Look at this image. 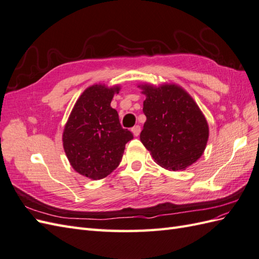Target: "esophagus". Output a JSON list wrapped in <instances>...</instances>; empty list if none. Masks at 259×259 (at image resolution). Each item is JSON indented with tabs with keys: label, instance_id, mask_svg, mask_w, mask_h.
<instances>
[{
	"label": "esophagus",
	"instance_id": "esophagus-1",
	"mask_svg": "<svg viewBox=\"0 0 259 259\" xmlns=\"http://www.w3.org/2000/svg\"><path fill=\"white\" fill-rule=\"evenodd\" d=\"M141 126L140 125H136V126H134V127L133 128H132V133H133V135L134 136H138V135H140L141 134Z\"/></svg>",
	"mask_w": 259,
	"mask_h": 259
}]
</instances>
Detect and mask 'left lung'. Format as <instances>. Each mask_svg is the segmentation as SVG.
<instances>
[{
    "instance_id": "1",
    "label": "left lung",
    "mask_w": 259,
    "mask_h": 259,
    "mask_svg": "<svg viewBox=\"0 0 259 259\" xmlns=\"http://www.w3.org/2000/svg\"><path fill=\"white\" fill-rule=\"evenodd\" d=\"M137 87L146 97L141 142L157 165L170 171L186 170L202 156L209 140V125L202 111L178 84Z\"/></svg>"
}]
</instances>
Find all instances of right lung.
<instances>
[{
  "label": "right lung",
  "instance_id": "obj_1",
  "mask_svg": "<svg viewBox=\"0 0 259 259\" xmlns=\"http://www.w3.org/2000/svg\"><path fill=\"white\" fill-rule=\"evenodd\" d=\"M119 85L93 84L81 93L68 117L62 145L71 167L81 176L100 180L115 170L125 144L133 134L121 126L117 111L111 106Z\"/></svg>",
  "mask_w": 259,
  "mask_h": 259
}]
</instances>
